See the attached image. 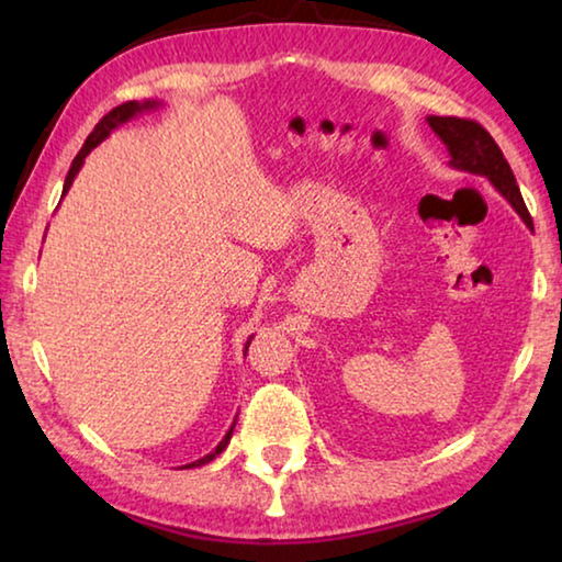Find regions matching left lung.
Instances as JSON below:
<instances>
[{
	"label": "left lung",
	"mask_w": 562,
	"mask_h": 562,
	"mask_svg": "<svg viewBox=\"0 0 562 562\" xmlns=\"http://www.w3.org/2000/svg\"><path fill=\"white\" fill-rule=\"evenodd\" d=\"M431 131L441 138V144L449 150V166L463 173L483 176L491 180V186L506 198L513 211L520 215V221L532 231V221L526 203H522L520 188L516 183V176L508 166V160L503 158V150L498 148L496 140L491 138V133L475 121L453 119V116H429Z\"/></svg>",
	"instance_id": "obj_1"
}]
</instances>
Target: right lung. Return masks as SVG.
I'll list each match as a JSON object with an SVG mask.
<instances>
[{
	"label": "right lung",
	"mask_w": 562,
	"mask_h": 562,
	"mask_svg": "<svg viewBox=\"0 0 562 562\" xmlns=\"http://www.w3.org/2000/svg\"><path fill=\"white\" fill-rule=\"evenodd\" d=\"M164 106V103L160 101H128V103H121V106H116L113 111H109L106 116H103L99 123H97V128L91 131V136L87 138V144L81 146V150L79 154H76V158H74V164H71V168H69V173H66V180H64V190H61V198L69 193V188H71V183H74V178L79 176V170H81V166H83V158H87L93 148H97L103 138H109L111 136V131H116L119 126H123V123H128L131 119H136V116H140V113H146V111H156V109H160ZM250 341H252V337L245 341V351H247V347H250ZM233 429H235V422H233V426L231 429H227V434L223 436V441L215 446V449L207 453V456H203V459H198V461H193V463H186V465H180V469H198V465H205V463H211L217 453H223L225 451V446L231 443V436H233Z\"/></svg>",
	"instance_id": "obj_1"
}]
</instances>
